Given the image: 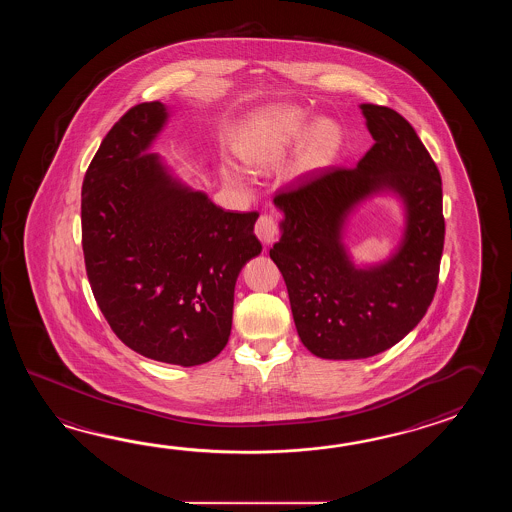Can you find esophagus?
Here are the masks:
<instances>
[{
	"label": "esophagus",
	"mask_w": 512,
	"mask_h": 512,
	"mask_svg": "<svg viewBox=\"0 0 512 512\" xmlns=\"http://www.w3.org/2000/svg\"><path fill=\"white\" fill-rule=\"evenodd\" d=\"M254 232H256V236L260 238L263 245H272V243L280 240V227H278L276 219L272 218V216H261L256 221Z\"/></svg>",
	"instance_id": "34e87169"
}]
</instances>
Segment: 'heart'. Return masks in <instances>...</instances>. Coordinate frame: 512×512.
<instances>
[{"label":"heart","mask_w":512,"mask_h":512,"mask_svg":"<svg viewBox=\"0 0 512 512\" xmlns=\"http://www.w3.org/2000/svg\"><path fill=\"white\" fill-rule=\"evenodd\" d=\"M340 142L342 133L333 120H320L311 126L304 109L278 106L252 120L236 144V152L241 163L261 170L278 166L298 146L293 170L302 175L326 168L335 159ZM223 177L232 185H243V172L234 164L223 166Z\"/></svg>","instance_id":"heart-1"}]
</instances>
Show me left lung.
<instances>
[{
  "mask_svg": "<svg viewBox=\"0 0 512 512\" xmlns=\"http://www.w3.org/2000/svg\"><path fill=\"white\" fill-rule=\"evenodd\" d=\"M375 144L355 168L304 175L274 197L283 214L271 258L287 285L294 326L320 359H368L395 346L434 300L445 243L441 175L410 122L360 104ZM404 205V238L388 261L359 268L343 243L350 212L368 196Z\"/></svg>",
  "mask_w": 512,
  "mask_h": 512,
  "instance_id": "8db88e82",
  "label": "left lung"
}]
</instances>
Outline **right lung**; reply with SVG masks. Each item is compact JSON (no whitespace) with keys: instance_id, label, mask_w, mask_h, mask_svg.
<instances>
[{"instance_id":"1","label":"right lung","mask_w":512,"mask_h":512,"mask_svg":"<svg viewBox=\"0 0 512 512\" xmlns=\"http://www.w3.org/2000/svg\"><path fill=\"white\" fill-rule=\"evenodd\" d=\"M168 117L163 102H144L104 137L82 185V249L113 333L188 368L227 346L236 280L261 243L256 212H225L150 153Z\"/></svg>"}]
</instances>
